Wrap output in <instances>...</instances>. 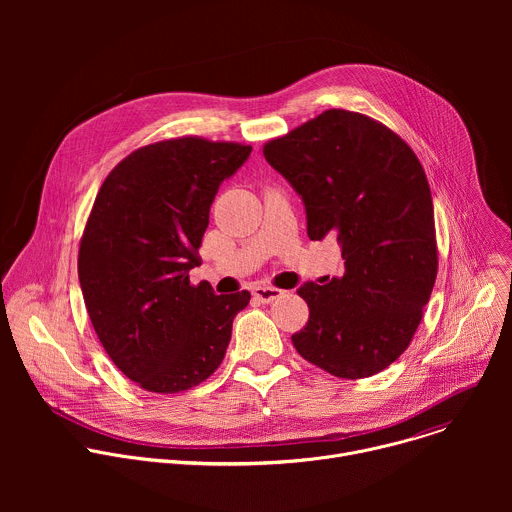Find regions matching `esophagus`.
Segmentation results:
<instances>
[{"label":"esophagus","instance_id":"obj_1","mask_svg":"<svg viewBox=\"0 0 512 512\" xmlns=\"http://www.w3.org/2000/svg\"><path fill=\"white\" fill-rule=\"evenodd\" d=\"M281 294H283V291L277 289V287H263V285L253 287V296H255L259 302H263V304L275 302Z\"/></svg>","mask_w":512,"mask_h":512}]
</instances>
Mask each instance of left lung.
I'll use <instances>...</instances> for the list:
<instances>
[{"label":"left lung","instance_id":"left-lung-1","mask_svg":"<svg viewBox=\"0 0 512 512\" xmlns=\"http://www.w3.org/2000/svg\"><path fill=\"white\" fill-rule=\"evenodd\" d=\"M306 208L308 237H336L344 271L306 281L296 350L340 379L381 373L409 346L437 275L433 202L409 145L360 113L330 109L265 143Z\"/></svg>","mask_w":512,"mask_h":512}]
</instances>
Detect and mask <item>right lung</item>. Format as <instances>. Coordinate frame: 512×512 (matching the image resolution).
<instances>
[{"mask_svg":"<svg viewBox=\"0 0 512 512\" xmlns=\"http://www.w3.org/2000/svg\"><path fill=\"white\" fill-rule=\"evenodd\" d=\"M249 145L180 137L127 156L105 178L79 249L93 328L117 369L152 393L206 381L223 362L247 289L190 285L210 204Z\"/></svg>","mask_w":512,"mask_h":512,"instance_id":"obj_1","label":"right lung"}]
</instances>
